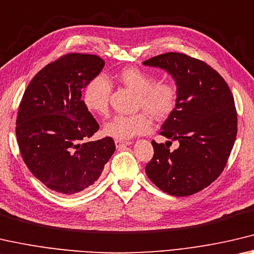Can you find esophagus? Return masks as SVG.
<instances>
[{"instance_id": "esophagus-1", "label": "esophagus", "mask_w": 254, "mask_h": 254, "mask_svg": "<svg viewBox=\"0 0 254 254\" xmlns=\"http://www.w3.org/2000/svg\"><path fill=\"white\" fill-rule=\"evenodd\" d=\"M115 144H116V147H117L118 149L123 148L125 146H128V145H130L131 143L130 142H127V140H119V139H116L115 140Z\"/></svg>"}]
</instances>
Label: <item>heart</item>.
<instances>
[{
  "instance_id": "obj_1",
  "label": "heart",
  "mask_w": 254,
  "mask_h": 254,
  "mask_svg": "<svg viewBox=\"0 0 254 254\" xmlns=\"http://www.w3.org/2000/svg\"><path fill=\"white\" fill-rule=\"evenodd\" d=\"M118 81L137 93L136 108L139 111L134 115H117L103 127L105 135L115 139H129L136 135L145 134L151 129V119L168 117L177 102V90L172 83L155 82L152 73L138 67L124 68L118 74ZM111 94L110 82L103 76H97L86 84L83 91V102L91 112L106 116L109 111Z\"/></svg>"
}]
</instances>
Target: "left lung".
<instances>
[{"instance_id": "left-lung-1", "label": "left lung", "mask_w": 254, "mask_h": 254, "mask_svg": "<svg viewBox=\"0 0 254 254\" xmlns=\"http://www.w3.org/2000/svg\"><path fill=\"white\" fill-rule=\"evenodd\" d=\"M143 64L165 69L177 84L176 108L159 131L169 140H152L154 155L145 172L164 192L190 196L225 168L238 134L234 98L211 66L184 53L162 54ZM173 140L179 143L177 150L169 148Z\"/></svg>"}]
</instances>
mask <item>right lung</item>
Instances as JSON below:
<instances>
[{"label": "right lung", "instance_id": "add662e5", "mask_svg": "<svg viewBox=\"0 0 254 254\" xmlns=\"http://www.w3.org/2000/svg\"><path fill=\"white\" fill-rule=\"evenodd\" d=\"M103 66L97 55L66 54L36 74L20 102L15 135L22 159L58 193L92 186L116 149L111 137L88 140L99 124L84 106L82 90Z\"/></svg>", "mask_w": 254, "mask_h": 254}]
</instances>
